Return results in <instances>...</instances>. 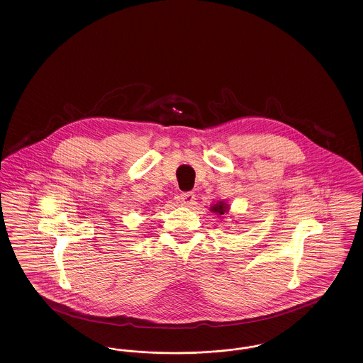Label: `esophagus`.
Instances as JSON below:
<instances>
[{"label": "esophagus", "mask_w": 363, "mask_h": 363, "mask_svg": "<svg viewBox=\"0 0 363 363\" xmlns=\"http://www.w3.org/2000/svg\"><path fill=\"white\" fill-rule=\"evenodd\" d=\"M179 200H181L182 206L190 207V206H193V204H194L196 197H194V193H193V191H185V193H181Z\"/></svg>", "instance_id": "obj_1"}]
</instances>
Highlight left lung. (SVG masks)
<instances>
[{"label":"left lung","instance_id":"8db88e82","mask_svg":"<svg viewBox=\"0 0 363 363\" xmlns=\"http://www.w3.org/2000/svg\"><path fill=\"white\" fill-rule=\"evenodd\" d=\"M211 211H212V212H216V213H219V215H225V212H228V208H227V204H225L223 201H220V203L215 204Z\"/></svg>","mask_w":363,"mask_h":363}]
</instances>
